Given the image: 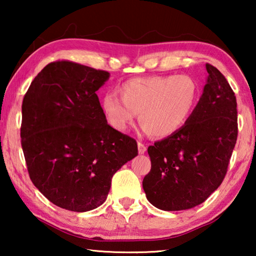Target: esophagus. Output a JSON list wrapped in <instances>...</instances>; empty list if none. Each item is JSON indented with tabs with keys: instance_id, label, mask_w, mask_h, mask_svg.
<instances>
[{
	"instance_id": "1",
	"label": "esophagus",
	"mask_w": 256,
	"mask_h": 256,
	"mask_svg": "<svg viewBox=\"0 0 256 256\" xmlns=\"http://www.w3.org/2000/svg\"><path fill=\"white\" fill-rule=\"evenodd\" d=\"M138 154H144L146 151V146L144 144H141V142H138Z\"/></svg>"
}]
</instances>
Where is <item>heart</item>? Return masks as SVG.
Wrapping results in <instances>:
<instances>
[{"label":"heart","mask_w":256,"mask_h":256,"mask_svg":"<svg viewBox=\"0 0 256 256\" xmlns=\"http://www.w3.org/2000/svg\"><path fill=\"white\" fill-rule=\"evenodd\" d=\"M120 98L114 94L102 98V110L107 123L126 131L138 114L146 133L162 138L184 126L198 102V88L190 76L136 78L118 86Z\"/></svg>","instance_id":"obj_1"}]
</instances>
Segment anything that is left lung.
<instances>
[{"instance_id":"left-lung-1","label":"left lung","mask_w":256,"mask_h":256,"mask_svg":"<svg viewBox=\"0 0 256 256\" xmlns=\"http://www.w3.org/2000/svg\"><path fill=\"white\" fill-rule=\"evenodd\" d=\"M198 105L180 131L148 148L151 170L142 186L164 211L188 210L222 183L237 140V102L222 72L206 64Z\"/></svg>"}]
</instances>
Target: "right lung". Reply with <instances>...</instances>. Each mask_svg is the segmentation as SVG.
<instances>
[{
	"label": "right lung",
	"mask_w": 256,
	"mask_h": 256,
	"mask_svg": "<svg viewBox=\"0 0 256 256\" xmlns=\"http://www.w3.org/2000/svg\"><path fill=\"white\" fill-rule=\"evenodd\" d=\"M110 73L60 60L46 66L22 102L21 146L30 180L62 209L102 206L112 177L138 156L134 138L110 125L96 92Z\"/></svg>",
	"instance_id": "1"
}]
</instances>
